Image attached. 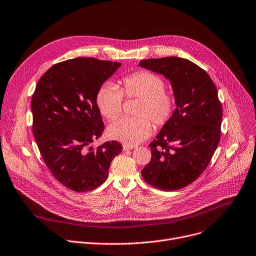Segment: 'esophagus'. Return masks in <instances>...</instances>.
Wrapping results in <instances>:
<instances>
[{"instance_id":"obj_1","label":"esophagus","mask_w":256,"mask_h":256,"mask_svg":"<svg viewBox=\"0 0 256 256\" xmlns=\"http://www.w3.org/2000/svg\"><path fill=\"white\" fill-rule=\"evenodd\" d=\"M136 148V146H132V145H126V144H124V146H122V149L124 150V151H126V150H132V149H134Z\"/></svg>"}]
</instances>
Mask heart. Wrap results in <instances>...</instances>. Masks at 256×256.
Here are the masks:
<instances>
[{"label": "heart", "mask_w": 256, "mask_h": 256, "mask_svg": "<svg viewBox=\"0 0 256 256\" xmlns=\"http://www.w3.org/2000/svg\"><path fill=\"white\" fill-rule=\"evenodd\" d=\"M138 98L134 114L136 118H122L112 122L107 130L109 138L126 145L143 142L152 132L151 122L166 124L174 111V100L166 92V84L149 72H138L120 80V90L112 82H105L96 92V103L105 118L115 120L122 109L124 97Z\"/></svg>", "instance_id": "heart-1"}]
</instances>
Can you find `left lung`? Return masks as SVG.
I'll return each instance as SVG.
<instances>
[{
	"label": "left lung",
	"mask_w": 256,
	"mask_h": 256,
	"mask_svg": "<svg viewBox=\"0 0 256 256\" xmlns=\"http://www.w3.org/2000/svg\"><path fill=\"white\" fill-rule=\"evenodd\" d=\"M138 66L170 82L176 106L149 145L152 158L142 176L159 190L184 188L205 170L220 143L222 109L218 90L207 72L188 59H146Z\"/></svg>",
	"instance_id": "1"
}]
</instances>
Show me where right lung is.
<instances>
[{
	"label": "right lung",
	"instance_id": "right-lung-1",
	"mask_svg": "<svg viewBox=\"0 0 256 256\" xmlns=\"http://www.w3.org/2000/svg\"><path fill=\"white\" fill-rule=\"evenodd\" d=\"M120 66L95 58L69 59L48 69L36 86L32 111L36 145L54 178L72 191L99 187L122 151L116 141L90 146L104 130L97 90Z\"/></svg>",
	"mask_w": 256,
	"mask_h": 256
}]
</instances>
